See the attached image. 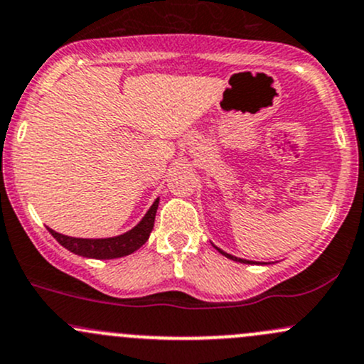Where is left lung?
<instances>
[{
    "label": "left lung",
    "instance_id": "8db88e82",
    "mask_svg": "<svg viewBox=\"0 0 364 364\" xmlns=\"http://www.w3.org/2000/svg\"><path fill=\"white\" fill-rule=\"evenodd\" d=\"M215 247V245H213ZM217 250H219L220 254H223V256H226L228 259H233V261H237V263H245V264H252V261H247V259H242V257H235V256H231V254H228V252H224V250H220L219 247H215ZM257 264H263V263H257Z\"/></svg>",
    "mask_w": 364,
    "mask_h": 364
}]
</instances>
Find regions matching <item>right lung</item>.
I'll return each mask as SVG.
<instances>
[{
  "label": "right lung",
  "mask_w": 364,
  "mask_h": 364,
  "mask_svg": "<svg viewBox=\"0 0 364 364\" xmlns=\"http://www.w3.org/2000/svg\"><path fill=\"white\" fill-rule=\"evenodd\" d=\"M157 205H159V198L152 203V207L147 210L144 219L133 230H129L124 235H119V237L73 238L58 233V231L50 230V228H48V231H50L52 237L58 240L65 249H68L73 254H78V256L92 257V259H115V257H124L140 249L147 242L149 237H151V231L154 228Z\"/></svg>",
  "instance_id": "add662e5"
}]
</instances>
